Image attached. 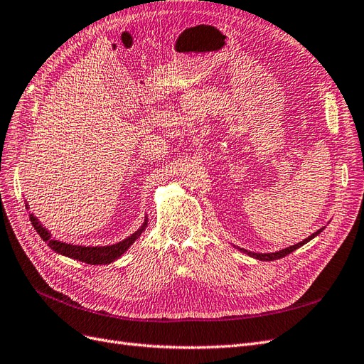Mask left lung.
Returning a JSON list of instances; mask_svg holds the SVG:
<instances>
[{
	"label": "left lung",
	"mask_w": 364,
	"mask_h": 364,
	"mask_svg": "<svg viewBox=\"0 0 364 364\" xmlns=\"http://www.w3.org/2000/svg\"><path fill=\"white\" fill-rule=\"evenodd\" d=\"M325 228H321L318 230H316L314 234H311L310 237L308 238H305L304 241H301V243H297V245H293V246H290V247H285V249H282V250H278V252H272V253H255V252H250V250H246V249H241V247H237V249H240L241 252H245V253H247L249 257H252V258H255V259H259V261H274V259H279V258H284V257H287L289 253H291V252H294L296 249H299L301 246H304L305 243H308V241L310 240H313L314 237H317L318 234L322 232Z\"/></svg>",
	"instance_id": "1"
}]
</instances>
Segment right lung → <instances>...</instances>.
Returning <instances> with one entry per match:
<instances>
[{
    "mask_svg": "<svg viewBox=\"0 0 364 364\" xmlns=\"http://www.w3.org/2000/svg\"><path fill=\"white\" fill-rule=\"evenodd\" d=\"M26 208H28V205H26ZM30 222L33 225V228L36 229V232L41 235V238L46 241V243L50 246V249H53L56 253H60L63 257H68L77 261H82L86 264H92V266H97V264H109L114 262L115 259H118L123 253L135 243V240L139 238V235L142 234V230L146 229L147 226V215L144 223L136 230L135 234H132L130 237L124 238L119 243L111 245V246H79V245H68L63 243V241L54 240L51 237L50 230H47L41 225L39 220L30 214Z\"/></svg>",
    "mask_w": 364,
    "mask_h": 364,
    "instance_id": "obj_1",
    "label": "right lung"
}]
</instances>
